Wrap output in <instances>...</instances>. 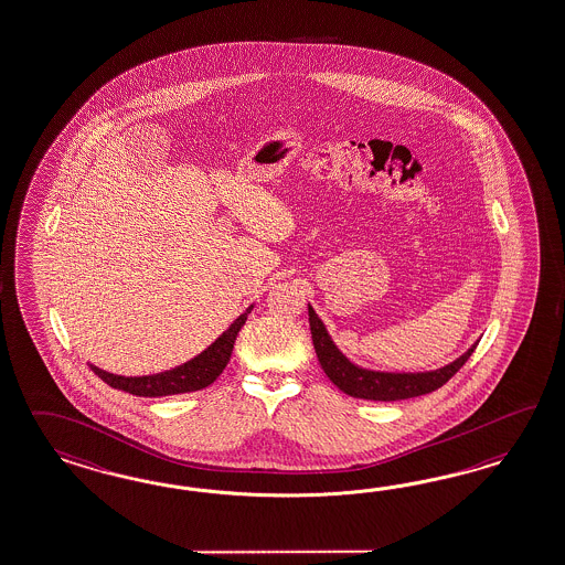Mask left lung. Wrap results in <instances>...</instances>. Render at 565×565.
<instances>
[{
	"label": "left lung",
	"instance_id": "left-lung-1",
	"mask_svg": "<svg viewBox=\"0 0 565 565\" xmlns=\"http://www.w3.org/2000/svg\"><path fill=\"white\" fill-rule=\"evenodd\" d=\"M309 326H311L313 347L318 352L323 373L330 376L333 385L344 391L347 395L371 399V402H397V399H409V397L433 393L438 387H443L450 376L469 361V356L476 350V347L469 348L461 359L433 373H375V371L359 369L342 356V352L333 347L321 319L316 316L311 307H309Z\"/></svg>",
	"mask_w": 565,
	"mask_h": 565
}]
</instances>
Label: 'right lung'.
I'll use <instances>...</instances> for the list:
<instances>
[{
  "instance_id": "right-lung-1",
  "label": "right lung",
  "mask_w": 565,
  "mask_h": 565,
  "mask_svg": "<svg viewBox=\"0 0 565 565\" xmlns=\"http://www.w3.org/2000/svg\"><path fill=\"white\" fill-rule=\"evenodd\" d=\"M252 307L246 313L233 321L227 332H223L211 347L201 352L196 359L184 362L182 366H175L172 371H166L160 375L146 376H120L106 373L98 366L89 364V369L100 376L104 383H108L115 390L127 391L139 397H163V395H178V393H190V391L204 390L217 379L227 362L232 359L233 344L235 338L246 323Z\"/></svg>"
}]
</instances>
